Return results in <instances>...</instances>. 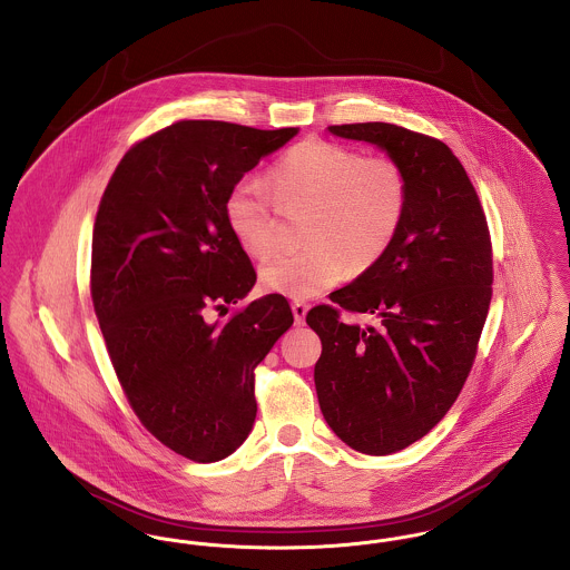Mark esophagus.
Wrapping results in <instances>:
<instances>
[{
  "label": "esophagus",
  "instance_id": "1",
  "mask_svg": "<svg viewBox=\"0 0 570 570\" xmlns=\"http://www.w3.org/2000/svg\"><path fill=\"white\" fill-rule=\"evenodd\" d=\"M307 309H309V307H307L304 302H295V304H293V314H295V323H297V325L306 323Z\"/></svg>",
  "mask_w": 570,
  "mask_h": 570
}]
</instances>
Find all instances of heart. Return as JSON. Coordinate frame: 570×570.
Wrapping results in <instances>:
<instances>
[{
  "label": "heart",
  "instance_id": "b5f03b06",
  "mask_svg": "<svg viewBox=\"0 0 570 570\" xmlns=\"http://www.w3.org/2000/svg\"><path fill=\"white\" fill-rule=\"evenodd\" d=\"M282 208L309 206L306 240L263 264L261 279L271 293L316 297L347 273H364L391 249L407 206V179L386 156L360 151L318 138L291 147L271 169ZM225 219L238 245L266 258L279 243V215L263 181L238 179L225 197Z\"/></svg>",
  "mask_w": 570,
  "mask_h": 570
}]
</instances>
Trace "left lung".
<instances>
[{
  "instance_id": "8db88e82",
  "label": "left lung",
  "mask_w": 570,
  "mask_h": 570,
  "mask_svg": "<svg viewBox=\"0 0 570 570\" xmlns=\"http://www.w3.org/2000/svg\"><path fill=\"white\" fill-rule=\"evenodd\" d=\"M403 169L407 206L384 258L307 312L321 338L314 384L332 432L366 455L423 439L473 366L492 297V247L480 197L453 151L393 124L330 126ZM373 313L345 324L340 309Z\"/></svg>"
}]
</instances>
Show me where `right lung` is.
<instances>
[{
  "label": "right lung",
  "mask_w": 570,
  "mask_h": 570,
  "mask_svg": "<svg viewBox=\"0 0 570 570\" xmlns=\"http://www.w3.org/2000/svg\"><path fill=\"white\" fill-rule=\"evenodd\" d=\"M297 131L177 121L131 147L97 210L90 295L112 366L140 423L193 462H219L249 436L254 368L293 325L282 295L223 323L208 314L256 284L225 197Z\"/></svg>",
  "instance_id": "right-lung-1"
}]
</instances>
